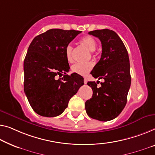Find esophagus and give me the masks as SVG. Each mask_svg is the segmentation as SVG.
<instances>
[{
  "instance_id": "esophagus-1",
  "label": "esophagus",
  "mask_w": 155,
  "mask_h": 155,
  "mask_svg": "<svg viewBox=\"0 0 155 155\" xmlns=\"http://www.w3.org/2000/svg\"><path fill=\"white\" fill-rule=\"evenodd\" d=\"M87 83V78H84V84H86Z\"/></svg>"
}]
</instances>
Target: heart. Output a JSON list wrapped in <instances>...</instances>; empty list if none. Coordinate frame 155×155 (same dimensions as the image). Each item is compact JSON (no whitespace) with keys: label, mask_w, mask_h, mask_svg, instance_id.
<instances>
[{"label":"heart","mask_w":155,"mask_h":155,"mask_svg":"<svg viewBox=\"0 0 155 155\" xmlns=\"http://www.w3.org/2000/svg\"><path fill=\"white\" fill-rule=\"evenodd\" d=\"M80 42L81 43L84 47H86L89 51H92V53H93L94 51L97 48V41L95 40V39L92 38V36L84 37V38H83L81 40H80ZM71 54H72V47H71L70 45H69L67 46L65 48L66 58L69 62L72 61ZM93 66L94 64L93 63H92V62H88V63H77L71 67V70H72L73 72L77 74L85 76L92 70Z\"/></svg>","instance_id":"obj_1"}]
</instances>
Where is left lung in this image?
Instances as JSON below:
<instances>
[{
  "instance_id": "left-lung-1",
  "label": "left lung",
  "mask_w": 155,
  "mask_h": 155,
  "mask_svg": "<svg viewBox=\"0 0 155 155\" xmlns=\"http://www.w3.org/2000/svg\"><path fill=\"white\" fill-rule=\"evenodd\" d=\"M88 34L100 39L102 47L101 58L91 74L95 78H103L104 81L101 82L100 87L97 86V82H87L93 94L91 99L85 101V110L92 118L109 121L118 116L127 104L131 85L128 53L114 31L96 30Z\"/></svg>"
}]
</instances>
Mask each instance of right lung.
<instances>
[{
	"label": "right lung",
	"instance_id": "1",
	"mask_svg": "<svg viewBox=\"0 0 155 155\" xmlns=\"http://www.w3.org/2000/svg\"><path fill=\"white\" fill-rule=\"evenodd\" d=\"M81 31L50 29L35 38L24 59V92L34 111L44 117L63 114L71 97L84 84L70 70L65 48ZM63 75L58 80L56 76Z\"/></svg>",
	"mask_w": 155,
	"mask_h": 155
}]
</instances>
